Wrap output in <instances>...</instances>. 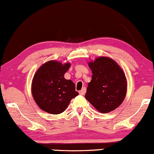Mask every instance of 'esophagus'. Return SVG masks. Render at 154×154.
I'll return each mask as SVG.
<instances>
[{
    "mask_svg": "<svg viewBox=\"0 0 154 154\" xmlns=\"http://www.w3.org/2000/svg\"><path fill=\"white\" fill-rule=\"evenodd\" d=\"M85 92H86V88H85V87H83V88L79 91V94H81V95H84L85 94Z\"/></svg>",
    "mask_w": 154,
    "mask_h": 154,
    "instance_id": "obj_1",
    "label": "esophagus"
}]
</instances>
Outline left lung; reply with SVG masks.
<instances>
[{
    "instance_id": "8db88e82",
    "label": "left lung",
    "mask_w": 154,
    "mask_h": 154,
    "mask_svg": "<svg viewBox=\"0 0 154 154\" xmlns=\"http://www.w3.org/2000/svg\"><path fill=\"white\" fill-rule=\"evenodd\" d=\"M91 80L85 98L99 112L108 113L117 108L126 93V79L123 70L110 58L101 57L89 63Z\"/></svg>"
}]
</instances>
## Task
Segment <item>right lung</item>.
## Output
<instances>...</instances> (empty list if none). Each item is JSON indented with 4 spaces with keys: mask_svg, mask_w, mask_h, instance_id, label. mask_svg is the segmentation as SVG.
<instances>
[{
    "mask_svg": "<svg viewBox=\"0 0 154 154\" xmlns=\"http://www.w3.org/2000/svg\"><path fill=\"white\" fill-rule=\"evenodd\" d=\"M70 64L63 65L49 61L38 69L33 77L32 94L39 107L52 114L63 112L72 99L79 94L72 81L66 79L64 75Z\"/></svg>",
    "mask_w": 154,
    "mask_h": 154,
    "instance_id": "1",
    "label": "right lung"
}]
</instances>
